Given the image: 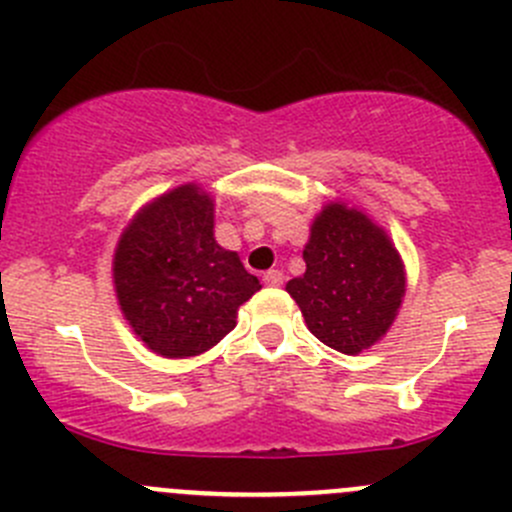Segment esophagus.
<instances>
[{"label": "esophagus", "mask_w": 512, "mask_h": 512, "mask_svg": "<svg viewBox=\"0 0 512 512\" xmlns=\"http://www.w3.org/2000/svg\"><path fill=\"white\" fill-rule=\"evenodd\" d=\"M262 282H265L267 287H280L282 282H285V275H282L280 270H267L265 275H262Z\"/></svg>", "instance_id": "34e87169"}]
</instances>
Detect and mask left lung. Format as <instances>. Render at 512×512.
<instances>
[{
	"label": "left lung",
	"instance_id": "1",
	"mask_svg": "<svg viewBox=\"0 0 512 512\" xmlns=\"http://www.w3.org/2000/svg\"><path fill=\"white\" fill-rule=\"evenodd\" d=\"M302 260L305 272L285 290L317 340L360 355L388 335L408 277L398 247L370 215L347 202H327L312 220Z\"/></svg>",
	"mask_w": 512,
	"mask_h": 512
}]
</instances>
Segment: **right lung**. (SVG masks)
Here are the masks:
<instances>
[{
	"mask_svg": "<svg viewBox=\"0 0 512 512\" xmlns=\"http://www.w3.org/2000/svg\"><path fill=\"white\" fill-rule=\"evenodd\" d=\"M112 280L137 340L172 360L215 347L262 290L240 255L217 245L215 200L197 182L135 212L114 247Z\"/></svg>",
	"mask_w": 512,
	"mask_h": 512,
	"instance_id": "obj_1",
	"label": "right lung"
}]
</instances>
